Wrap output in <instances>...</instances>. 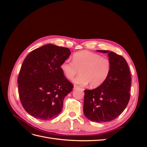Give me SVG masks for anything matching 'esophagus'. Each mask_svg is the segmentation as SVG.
Segmentation results:
<instances>
[{"instance_id":"esophagus-1","label":"esophagus","mask_w":147,"mask_h":147,"mask_svg":"<svg viewBox=\"0 0 147 147\" xmlns=\"http://www.w3.org/2000/svg\"><path fill=\"white\" fill-rule=\"evenodd\" d=\"M80 87L79 86H77V85H74V90H77V89H78Z\"/></svg>"}]
</instances>
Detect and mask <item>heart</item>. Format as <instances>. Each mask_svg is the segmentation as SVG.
<instances>
[{
    "mask_svg": "<svg viewBox=\"0 0 147 147\" xmlns=\"http://www.w3.org/2000/svg\"><path fill=\"white\" fill-rule=\"evenodd\" d=\"M61 70L67 78L72 79L80 70V75L74 80L75 84L84 86L90 84L98 87L108 78L111 70L110 61L101 56L87 51H80L73 56V62L69 59L61 65Z\"/></svg>",
    "mask_w": 147,
    "mask_h": 147,
    "instance_id": "obj_1",
    "label": "heart"
}]
</instances>
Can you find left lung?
<instances>
[{"instance_id": "8db88e82", "label": "left lung", "mask_w": 147, "mask_h": 147, "mask_svg": "<svg viewBox=\"0 0 147 147\" xmlns=\"http://www.w3.org/2000/svg\"><path fill=\"white\" fill-rule=\"evenodd\" d=\"M108 53L111 70L104 83L94 90H85L83 113L92 121H111L118 117L126 109L130 99L131 77L125 59L114 52Z\"/></svg>"}]
</instances>
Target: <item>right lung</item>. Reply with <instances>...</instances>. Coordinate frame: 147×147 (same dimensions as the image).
<instances>
[{
  "label": "right lung",
  "instance_id": "right-lung-1",
  "mask_svg": "<svg viewBox=\"0 0 147 147\" xmlns=\"http://www.w3.org/2000/svg\"><path fill=\"white\" fill-rule=\"evenodd\" d=\"M70 54L67 48L48 44L26 56L18 84L22 105L31 116L48 120L61 112L65 97L74 88L61 70Z\"/></svg>",
  "mask_w": 147,
  "mask_h": 147
}]
</instances>
